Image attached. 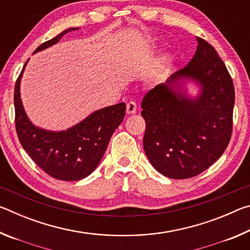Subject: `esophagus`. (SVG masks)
<instances>
[{
  "instance_id": "1",
  "label": "esophagus",
  "mask_w": 250,
  "mask_h": 250,
  "mask_svg": "<svg viewBox=\"0 0 250 250\" xmlns=\"http://www.w3.org/2000/svg\"><path fill=\"white\" fill-rule=\"evenodd\" d=\"M135 111H137V104H135L134 101H129V103L126 104V113L132 115Z\"/></svg>"
}]
</instances>
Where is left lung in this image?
<instances>
[{"instance_id":"left-lung-1","label":"left lung","mask_w":250,"mask_h":250,"mask_svg":"<svg viewBox=\"0 0 250 250\" xmlns=\"http://www.w3.org/2000/svg\"><path fill=\"white\" fill-rule=\"evenodd\" d=\"M194 57L142 100L143 147L152 166L170 179L196 176L219 159L229 143L234 83L215 48L197 37ZM181 80L201 87L195 99L181 91Z\"/></svg>"}]
</instances>
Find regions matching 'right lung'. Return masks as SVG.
Instances as JSON below:
<instances>
[{
    "instance_id": "right-lung-1",
    "label": "right lung",
    "mask_w": 250,
    "mask_h": 250,
    "mask_svg": "<svg viewBox=\"0 0 250 250\" xmlns=\"http://www.w3.org/2000/svg\"><path fill=\"white\" fill-rule=\"evenodd\" d=\"M75 29L78 28L65 29L40 45L34 54L56 44L65 34ZM27 62L16 80L14 89L15 128L21 145L34 162L54 179L78 181L87 177L98 167L110 138L124 120L125 104L97 110L65 131L39 128L29 121L21 100L20 83Z\"/></svg>"
}]
</instances>
